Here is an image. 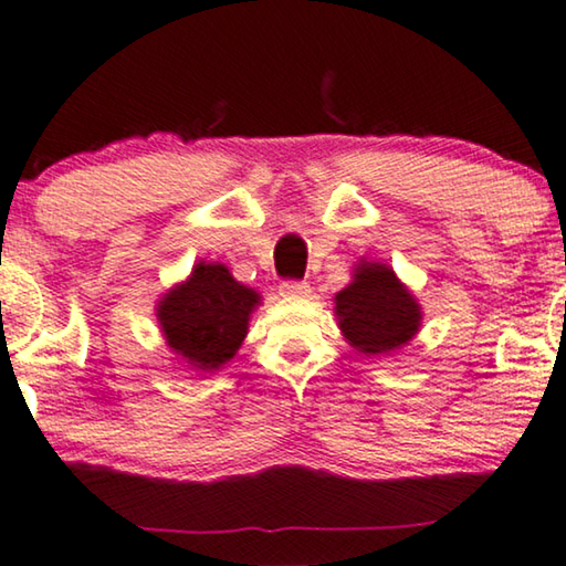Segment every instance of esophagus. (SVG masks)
Instances as JSON below:
<instances>
[{"label":"esophagus","instance_id":"34e87169","mask_svg":"<svg viewBox=\"0 0 566 566\" xmlns=\"http://www.w3.org/2000/svg\"><path fill=\"white\" fill-rule=\"evenodd\" d=\"M277 291H281V296L298 298V296H306L311 289H308V283H303V281H283L281 285H277Z\"/></svg>","mask_w":566,"mask_h":566}]
</instances>
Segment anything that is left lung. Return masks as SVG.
Segmentation results:
<instances>
[{"mask_svg":"<svg viewBox=\"0 0 566 566\" xmlns=\"http://www.w3.org/2000/svg\"><path fill=\"white\" fill-rule=\"evenodd\" d=\"M334 301L344 337L365 355H388L419 332V303L396 273L380 263L357 265L355 281Z\"/></svg>","mask_w":566,"mask_h":566,"instance_id":"1","label":"left lung"}]
</instances>
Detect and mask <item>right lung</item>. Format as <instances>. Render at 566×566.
<instances>
[{"instance_id":"obj_1","label":"right lung","mask_w":566,"mask_h":566,"mask_svg":"<svg viewBox=\"0 0 566 566\" xmlns=\"http://www.w3.org/2000/svg\"><path fill=\"white\" fill-rule=\"evenodd\" d=\"M260 296L237 283L224 265L199 263L186 283L166 293L158 318L168 347L196 370H219L248 334Z\"/></svg>"}]
</instances>
